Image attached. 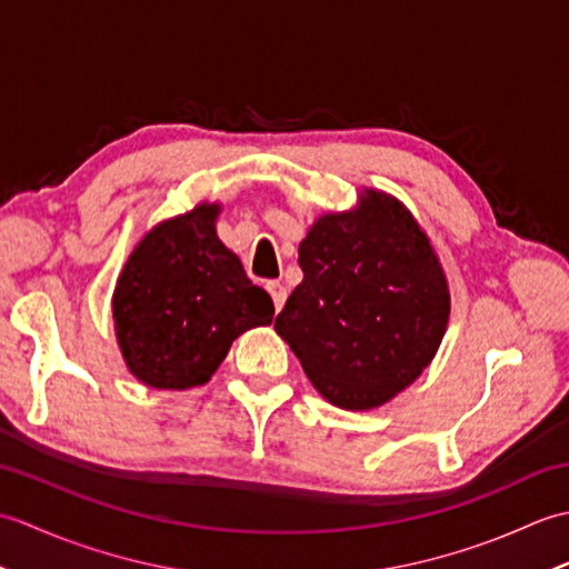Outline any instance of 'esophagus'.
<instances>
[{
	"instance_id": "1",
	"label": "esophagus",
	"mask_w": 569,
	"mask_h": 569,
	"mask_svg": "<svg viewBox=\"0 0 569 569\" xmlns=\"http://www.w3.org/2000/svg\"><path fill=\"white\" fill-rule=\"evenodd\" d=\"M266 291L271 293V298H273V308H276V312L283 308V303H286V286L283 283H278V281H269L266 283Z\"/></svg>"
}]
</instances>
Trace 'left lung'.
Masks as SVG:
<instances>
[{
  "label": "left lung",
  "instance_id": "8db88e82",
  "mask_svg": "<svg viewBox=\"0 0 569 569\" xmlns=\"http://www.w3.org/2000/svg\"><path fill=\"white\" fill-rule=\"evenodd\" d=\"M298 263L303 281L273 328L330 403L377 408L420 377L447 330L450 291L401 202L367 190L357 210L322 214Z\"/></svg>",
  "mask_w": 569,
  "mask_h": 569
}]
</instances>
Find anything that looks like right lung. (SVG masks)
<instances>
[{
  "instance_id": "add662e5",
  "label": "right lung",
  "mask_w": 569,
  "mask_h": 569,
  "mask_svg": "<svg viewBox=\"0 0 569 569\" xmlns=\"http://www.w3.org/2000/svg\"><path fill=\"white\" fill-rule=\"evenodd\" d=\"M220 204L156 224L131 251L112 296L117 342L151 389L210 381L241 332L271 325L273 300L217 237Z\"/></svg>"
}]
</instances>
